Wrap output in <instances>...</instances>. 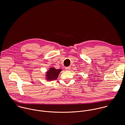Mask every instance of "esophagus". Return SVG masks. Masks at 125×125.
<instances>
[{"mask_svg":"<svg viewBox=\"0 0 125 125\" xmlns=\"http://www.w3.org/2000/svg\"><path fill=\"white\" fill-rule=\"evenodd\" d=\"M70 66H68V67H65V69L66 70H69L70 69Z\"/></svg>","mask_w":125,"mask_h":125,"instance_id":"obj_1","label":"esophagus"}]
</instances>
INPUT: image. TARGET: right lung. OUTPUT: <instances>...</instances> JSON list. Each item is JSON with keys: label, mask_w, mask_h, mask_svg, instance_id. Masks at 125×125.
Instances as JSON below:
<instances>
[{"label": "right lung", "mask_w": 125, "mask_h": 125, "mask_svg": "<svg viewBox=\"0 0 125 125\" xmlns=\"http://www.w3.org/2000/svg\"><path fill=\"white\" fill-rule=\"evenodd\" d=\"M61 71V69H56L53 67L50 68L46 73L47 79L50 81L57 79L59 74Z\"/></svg>", "instance_id": "obj_1"}]
</instances>
